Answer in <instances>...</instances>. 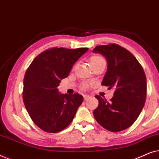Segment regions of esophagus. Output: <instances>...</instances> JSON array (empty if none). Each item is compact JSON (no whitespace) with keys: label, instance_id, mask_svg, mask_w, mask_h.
Masks as SVG:
<instances>
[{"label":"esophagus","instance_id":"1","mask_svg":"<svg viewBox=\"0 0 159 159\" xmlns=\"http://www.w3.org/2000/svg\"><path fill=\"white\" fill-rule=\"evenodd\" d=\"M83 97H84V101H86V100H88L90 96V95H84Z\"/></svg>","mask_w":159,"mask_h":159}]
</instances>
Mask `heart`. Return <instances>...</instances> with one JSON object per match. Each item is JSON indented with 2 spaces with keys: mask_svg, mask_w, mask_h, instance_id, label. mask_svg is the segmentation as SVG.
<instances>
[{
  "mask_svg": "<svg viewBox=\"0 0 159 159\" xmlns=\"http://www.w3.org/2000/svg\"><path fill=\"white\" fill-rule=\"evenodd\" d=\"M104 60L103 58L101 57V56H92L90 58V64L91 65V66H93V65L96 64L97 63H98L99 61H103ZM88 84H84L83 85H82V88L84 89H86L88 88Z\"/></svg>",
  "mask_w": 159,
  "mask_h": 159,
  "instance_id": "1",
  "label": "heart"
}]
</instances>
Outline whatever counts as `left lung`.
Returning <instances> with one entry per match:
<instances>
[{"label":"left lung","mask_w":159,"mask_h":159,"mask_svg":"<svg viewBox=\"0 0 159 159\" xmlns=\"http://www.w3.org/2000/svg\"><path fill=\"white\" fill-rule=\"evenodd\" d=\"M93 52L103 56L107 61L102 85L114 89L109 102L95 95L99 104L93 114L105 129L122 131L136 121L144 107L147 90L145 72L136 58L119 45H98Z\"/></svg>","instance_id":"left-lung-1"}]
</instances>
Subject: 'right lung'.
Returning a JSON list of instances; mask_svg holds the SVG:
<instances>
[{"mask_svg":"<svg viewBox=\"0 0 159 159\" xmlns=\"http://www.w3.org/2000/svg\"><path fill=\"white\" fill-rule=\"evenodd\" d=\"M88 48H54L32 61L24 78L23 100L34 123L43 131L56 133L72 121L83 101L81 95L62 94L57 87Z\"/></svg>","mask_w":159,"mask_h":159,"instance_id":"add662e5","label":"right lung"}]
</instances>
